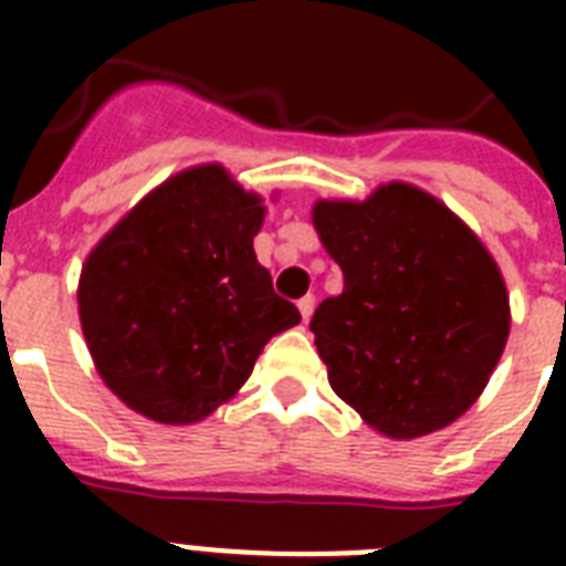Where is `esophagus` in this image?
<instances>
[{
	"label": "esophagus",
	"mask_w": 566,
	"mask_h": 566,
	"mask_svg": "<svg viewBox=\"0 0 566 566\" xmlns=\"http://www.w3.org/2000/svg\"><path fill=\"white\" fill-rule=\"evenodd\" d=\"M296 305H300V314H302V319H305V323H308L311 319V314H314V296H302L300 302H296Z\"/></svg>",
	"instance_id": "1"
}]
</instances>
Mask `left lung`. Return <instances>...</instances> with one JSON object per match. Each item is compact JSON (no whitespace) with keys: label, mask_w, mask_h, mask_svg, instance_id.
I'll return each mask as SVG.
<instances>
[{"label":"left lung","mask_w":566,"mask_h":566,"mask_svg":"<svg viewBox=\"0 0 566 566\" xmlns=\"http://www.w3.org/2000/svg\"><path fill=\"white\" fill-rule=\"evenodd\" d=\"M344 293L311 317L328 385L390 440L447 429L482 396L511 332L505 279L458 213L408 181L319 199Z\"/></svg>","instance_id":"left-lung-1"}]
</instances>
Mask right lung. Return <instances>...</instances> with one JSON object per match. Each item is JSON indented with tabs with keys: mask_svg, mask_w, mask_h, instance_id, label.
<instances>
[{
	"mask_svg": "<svg viewBox=\"0 0 566 566\" xmlns=\"http://www.w3.org/2000/svg\"><path fill=\"white\" fill-rule=\"evenodd\" d=\"M264 199L222 164L176 172L91 249L78 319L102 381L164 426L205 420L252 376L266 340L300 323L252 240Z\"/></svg>",
	"mask_w": 566,
	"mask_h": 566,
	"instance_id": "1",
	"label": "right lung"
}]
</instances>
